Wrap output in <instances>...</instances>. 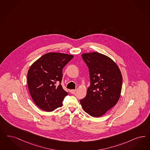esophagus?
<instances>
[{
    "instance_id": "1",
    "label": "esophagus",
    "mask_w": 150,
    "mask_h": 150,
    "mask_svg": "<svg viewBox=\"0 0 150 150\" xmlns=\"http://www.w3.org/2000/svg\"><path fill=\"white\" fill-rule=\"evenodd\" d=\"M70 93H72V94H74L76 92V90H70Z\"/></svg>"
}]
</instances>
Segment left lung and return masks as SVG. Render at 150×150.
<instances>
[{"label": "left lung", "instance_id": "left-lung-1", "mask_svg": "<svg viewBox=\"0 0 150 150\" xmlns=\"http://www.w3.org/2000/svg\"><path fill=\"white\" fill-rule=\"evenodd\" d=\"M81 57L88 67L90 86L85 98L80 101L86 112L98 117L118 102L122 74L116 62L106 55L93 52L83 54Z\"/></svg>", "mask_w": 150, "mask_h": 150}]
</instances>
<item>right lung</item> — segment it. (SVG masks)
Segmentation results:
<instances>
[{"instance_id": "right-lung-1", "label": "right lung", "mask_w": 150, "mask_h": 150, "mask_svg": "<svg viewBox=\"0 0 150 150\" xmlns=\"http://www.w3.org/2000/svg\"><path fill=\"white\" fill-rule=\"evenodd\" d=\"M74 56L60 52H48L34 62L29 68L27 81L31 98L42 110L50 112L62 107L68 95L60 84L62 69ZM60 83L59 86L57 84Z\"/></svg>"}]
</instances>
